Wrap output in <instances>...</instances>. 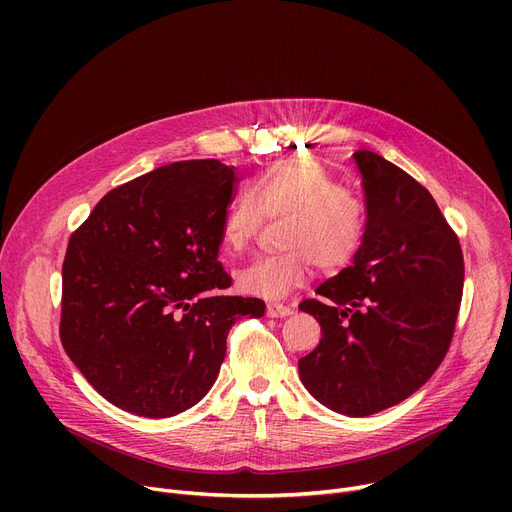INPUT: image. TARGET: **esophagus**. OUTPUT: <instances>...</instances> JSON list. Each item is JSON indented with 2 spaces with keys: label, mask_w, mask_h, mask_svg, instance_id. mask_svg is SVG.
<instances>
[{
  "label": "esophagus",
  "mask_w": 512,
  "mask_h": 512,
  "mask_svg": "<svg viewBox=\"0 0 512 512\" xmlns=\"http://www.w3.org/2000/svg\"><path fill=\"white\" fill-rule=\"evenodd\" d=\"M290 313H292V309L288 305H282V303L267 305V315H270V317H288Z\"/></svg>",
  "instance_id": "obj_1"
}]
</instances>
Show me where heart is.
<instances>
[{
	"mask_svg": "<svg viewBox=\"0 0 512 512\" xmlns=\"http://www.w3.org/2000/svg\"><path fill=\"white\" fill-rule=\"evenodd\" d=\"M265 218H288L282 247L290 253L257 257L234 276L238 292L265 301L303 286L313 263L324 272L342 270L357 257L367 228L361 197L313 159L276 161L253 188H240L222 215V249L228 255L245 251Z\"/></svg>",
	"mask_w": 512,
	"mask_h": 512,
	"instance_id": "b5f03b06",
	"label": "heart"
}]
</instances>
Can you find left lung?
<instances>
[{
    "instance_id": "8db88e82",
    "label": "left lung",
    "mask_w": 512,
    "mask_h": 512,
    "mask_svg": "<svg viewBox=\"0 0 512 512\" xmlns=\"http://www.w3.org/2000/svg\"><path fill=\"white\" fill-rule=\"evenodd\" d=\"M367 228L353 263L321 284L301 311L321 340L299 359L309 394L328 409L367 417L417 392L440 367L463 299L461 242L434 197L382 155L353 153Z\"/></svg>"
}]
</instances>
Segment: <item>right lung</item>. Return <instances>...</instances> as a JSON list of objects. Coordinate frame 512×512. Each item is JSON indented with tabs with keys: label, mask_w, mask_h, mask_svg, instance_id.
<instances>
[{
	"label": "right lung",
	"mask_w": 512,
	"mask_h": 512,
	"mask_svg": "<svg viewBox=\"0 0 512 512\" xmlns=\"http://www.w3.org/2000/svg\"><path fill=\"white\" fill-rule=\"evenodd\" d=\"M236 184L218 159L174 161L107 193L68 242L60 338L122 411L174 417L211 390L228 330L261 299L224 297L220 226Z\"/></svg>",
	"instance_id": "obj_1"
}]
</instances>
